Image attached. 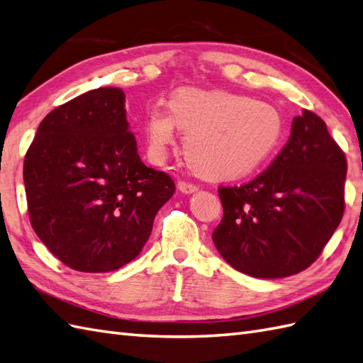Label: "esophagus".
Returning <instances> with one entry per match:
<instances>
[{
    "label": "esophagus",
    "mask_w": 363,
    "mask_h": 363,
    "mask_svg": "<svg viewBox=\"0 0 363 363\" xmlns=\"http://www.w3.org/2000/svg\"><path fill=\"white\" fill-rule=\"evenodd\" d=\"M179 189L183 192V194H191V192L197 191V184L191 183V182H184V180H180L179 182Z\"/></svg>",
    "instance_id": "1"
}]
</instances>
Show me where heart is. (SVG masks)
Instances as JSON below:
<instances>
[{
    "mask_svg": "<svg viewBox=\"0 0 363 363\" xmlns=\"http://www.w3.org/2000/svg\"><path fill=\"white\" fill-rule=\"evenodd\" d=\"M175 125L186 133L189 164L214 179H238L256 171L283 135V118L267 102L223 90L180 88L169 99V110L154 107L146 116L150 157L164 155Z\"/></svg>",
    "mask_w": 363,
    "mask_h": 363,
    "instance_id": "1",
    "label": "heart"
}]
</instances>
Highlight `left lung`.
Listing matches in <instances>:
<instances>
[{"mask_svg": "<svg viewBox=\"0 0 363 363\" xmlns=\"http://www.w3.org/2000/svg\"><path fill=\"white\" fill-rule=\"evenodd\" d=\"M346 157L325 121L295 116L286 146L264 172L220 186L223 217L213 242L233 269L284 278L315 262L345 211Z\"/></svg>", "mask_w": 363, "mask_h": 363, "instance_id": "8db88e82", "label": "left lung"}]
</instances>
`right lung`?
I'll return each mask as SVG.
<instances>
[{
    "label": "right lung",
    "mask_w": 363,
    "mask_h": 363,
    "mask_svg": "<svg viewBox=\"0 0 363 363\" xmlns=\"http://www.w3.org/2000/svg\"><path fill=\"white\" fill-rule=\"evenodd\" d=\"M125 113L119 88L80 94L45 116L24 157L32 228L77 272L135 259L175 191L171 177L141 161Z\"/></svg>",
    "instance_id": "1"
}]
</instances>
